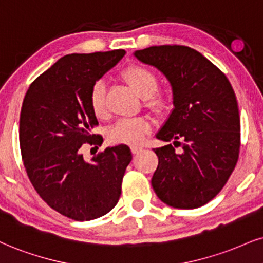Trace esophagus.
Returning <instances> with one entry per match:
<instances>
[{
  "label": "esophagus",
  "instance_id": "esophagus-1",
  "mask_svg": "<svg viewBox=\"0 0 263 263\" xmlns=\"http://www.w3.org/2000/svg\"><path fill=\"white\" fill-rule=\"evenodd\" d=\"M130 148H132V152L134 155H137V154H139V152L142 151V147L141 146H138V145H133Z\"/></svg>",
  "mask_w": 263,
  "mask_h": 263
}]
</instances>
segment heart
<instances>
[{
    "mask_svg": "<svg viewBox=\"0 0 263 263\" xmlns=\"http://www.w3.org/2000/svg\"><path fill=\"white\" fill-rule=\"evenodd\" d=\"M126 82L152 109H162L166 101L161 95H156L158 83L155 74L147 68L141 66L130 67L124 73ZM90 103L96 117L105 118L108 113L106 103V84L99 80L92 86L90 93ZM151 129V122L146 117L123 118L117 121L107 132V138L112 144H140Z\"/></svg>",
    "mask_w": 263,
    "mask_h": 263,
    "instance_id": "heart-1",
    "label": "heart"
}]
</instances>
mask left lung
Returning <instances> with one entry per match:
<instances>
[{
	"label": "left lung",
	"instance_id": "8db88e82",
	"mask_svg": "<svg viewBox=\"0 0 263 263\" xmlns=\"http://www.w3.org/2000/svg\"><path fill=\"white\" fill-rule=\"evenodd\" d=\"M134 56L157 68L172 86L173 106L156 138L173 141L154 148L158 166L151 185L174 209H197L215 197L234 171L240 148V117L227 77L194 48L162 45Z\"/></svg>",
	"mask_w": 263,
	"mask_h": 263
}]
</instances>
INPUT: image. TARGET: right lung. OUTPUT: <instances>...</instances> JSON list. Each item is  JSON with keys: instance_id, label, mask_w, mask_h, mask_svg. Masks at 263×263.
Wrapping results in <instances>:
<instances>
[{"instance_id": "add662e5", "label": "right lung", "mask_w": 263, "mask_h": 263, "mask_svg": "<svg viewBox=\"0 0 263 263\" xmlns=\"http://www.w3.org/2000/svg\"><path fill=\"white\" fill-rule=\"evenodd\" d=\"M125 54L124 50L67 54L37 77L24 97L19 144L32 186L51 209L74 221L108 213L121 196L132 161L126 145L107 147L86 162L83 144L101 145L90 103L92 86Z\"/></svg>"}]
</instances>
